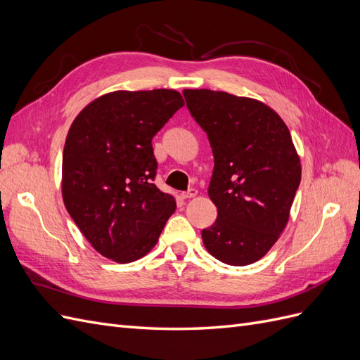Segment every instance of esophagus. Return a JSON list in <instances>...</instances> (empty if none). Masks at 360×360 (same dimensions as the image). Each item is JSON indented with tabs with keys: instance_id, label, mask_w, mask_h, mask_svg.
<instances>
[{
	"instance_id": "esophagus-1",
	"label": "esophagus",
	"mask_w": 360,
	"mask_h": 360,
	"mask_svg": "<svg viewBox=\"0 0 360 360\" xmlns=\"http://www.w3.org/2000/svg\"><path fill=\"white\" fill-rule=\"evenodd\" d=\"M195 195H197V191L195 189H189V191H186V192H183L180 197H181V200H189V198H193Z\"/></svg>"
}]
</instances>
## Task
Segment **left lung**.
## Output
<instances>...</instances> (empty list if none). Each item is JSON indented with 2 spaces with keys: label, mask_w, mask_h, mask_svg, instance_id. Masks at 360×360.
I'll return each instance as SVG.
<instances>
[{
  "label": "left lung",
  "mask_w": 360,
  "mask_h": 360,
  "mask_svg": "<svg viewBox=\"0 0 360 360\" xmlns=\"http://www.w3.org/2000/svg\"><path fill=\"white\" fill-rule=\"evenodd\" d=\"M214 158L209 197L217 217L201 231L205 249L230 266L264 257L284 230L300 184V159L282 118L249 97L184 90Z\"/></svg>",
  "instance_id": "1"
}]
</instances>
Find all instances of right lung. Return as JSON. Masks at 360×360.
<instances>
[{
	"mask_svg": "<svg viewBox=\"0 0 360 360\" xmlns=\"http://www.w3.org/2000/svg\"><path fill=\"white\" fill-rule=\"evenodd\" d=\"M183 105L174 90L114 91L86 105L69 129L64 205L97 252L117 263L148 254L176 210L153 183L151 139Z\"/></svg>",
	"mask_w": 360,
	"mask_h": 360,
	"instance_id": "add662e5",
	"label": "right lung"
}]
</instances>
